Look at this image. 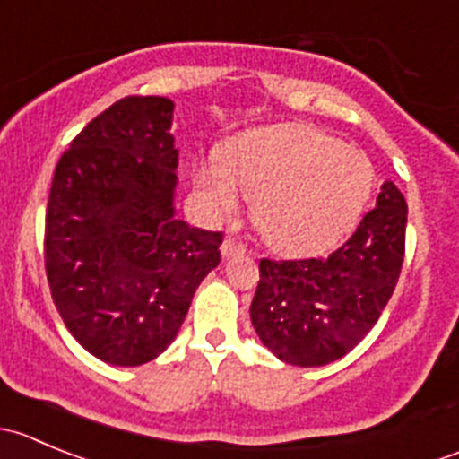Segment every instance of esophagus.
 <instances>
[{"label":"esophagus","instance_id":"esophagus-1","mask_svg":"<svg viewBox=\"0 0 459 459\" xmlns=\"http://www.w3.org/2000/svg\"><path fill=\"white\" fill-rule=\"evenodd\" d=\"M244 253H247V247H244V244H239V242H235V239L229 238V239H224V242H221V255H224L226 259L244 255Z\"/></svg>","mask_w":459,"mask_h":459}]
</instances>
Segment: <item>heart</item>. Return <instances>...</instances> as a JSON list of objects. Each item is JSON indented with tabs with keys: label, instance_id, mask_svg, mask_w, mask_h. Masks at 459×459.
Segmentation results:
<instances>
[{
	"label": "heart",
	"instance_id": "obj_1",
	"mask_svg": "<svg viewBox=\"0 0 459 459\" xmlns=\"http://www.w3.org/2000/svg\"><path fill=\"white\" fill-rule=\"evenodd\" d=\"M373 184L362 151L304 124L247 133L221 161H208L195 175L197 193L215 215L233 212L239 193L253 200L259 235L286 255L335 247L359 220Z\"/></svg>",
	"mask_w": 459,
	"mask_h": 459
}]
</instances>
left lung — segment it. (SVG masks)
<instances>
[{
    "label": "left lung",
    "mask_w": 459,
    "mask_h": 459,
    "mask_svg": "<svg viewBox=\"0 0 459 459\" xmlns=\"http://www.w3.org/2000/svg\"><path fill=\"white\" fill-rule=\"evenodd\" d=\"M406 200L384 182L375 208L326 257L259 259L251 322L281 362L324 367L367 337L404 262Z\"/></svg>",
    "instance_id": "8db88e82"
}]
</instances>
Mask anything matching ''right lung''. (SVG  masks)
Returning <instances> with one entry per match:
<instances>
[{"label":"right lung","instance_id":"1","mask_svg":"<svg viewBox=\"0 0 459 459\" xmlns=\"http://www.w3.org/2000/svg\"><path fill=\"white\" fill-rule=\"evenodd\" d=\"M175 104L131 95L86 124L59 157L46 208L50 295L82 346L115 367L169 349L221 233L175 217Z\"/></svg>","mask_w":459,"mask_h":459}]
</instances>
